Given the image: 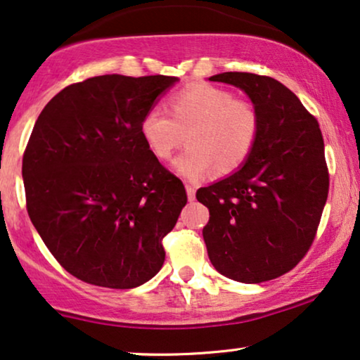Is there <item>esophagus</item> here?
Segmentation results:
<instances>
[{"instance_id": "obj_1", "label": "esophagus", "mask_w": 360, "mask_h": 360, "mask_svg": "<svg viewBox=\"0 0 360 360\" xmlns=\"http://www.w3.org/2000/svg\"><path fill=\"white\" fill-rule=\"evenodd\" d=\"M186 191H188L189 201H194V198H195V188H194V186L188 184V186H186Z\"/></svg>"}]
</instances>
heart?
<instances>
[{"label":"heart","instance_id":"obj_1","mask_svg":"<svg viewBox=\"0 0 360 360\" xmlns=\"http://www.w3.org/2000/svg\"><path fill=\"white\" fill-rule=\"evenodd\" d=\"M171 115L151 106L141 117V138L154 156L167 161L188 134L189 148L176 159L174 167L188 179H199L216 166L233 172L244 165L256 148L261 115L251 101L239 99L229 89L212 84H191L169 99Z\"/></svg>","mask_w":360,"mask_h":360}]
</instances>
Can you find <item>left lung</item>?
Here are the masks:
<instances>
[{
	"label": "left lung",
	"instance_id": "1",
	"mask_svg": "<svg viewBox=\"0 0 360 360\" xmlns=\"http://www.w3.org/2000/svg\"><path fill=\"white\" fill-rule=\"evenodd\" d=\"M209 79L251 98L261 133L239 171L195 193L209 209L204 243L217 272L259 284L294 269L314 243L329 194L324 139L316 117L277 79L238 71Z\"/></svg>",
	"mask_w": 360,
	"mask_h": 360
}]
</instances>
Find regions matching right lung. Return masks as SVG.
Segmentation results:
<instances>
[{"label":"right lung","mask_w":360,"mask_h":360,"mask_svg":"<svg viewBox=\"0 0 360 360\" xmlns=\"http://www.w3.org/2000/svg\"><path fill=\"white\" fill-rule=\"evenodd\" d=\"M174 76L104 75L44 106L22 154L26 209L71 276L131 289L165 264L162 238L188 202L184 184L141 138V117Z\"/></svg>","instance_id":"add662e5"}]
</instances>
